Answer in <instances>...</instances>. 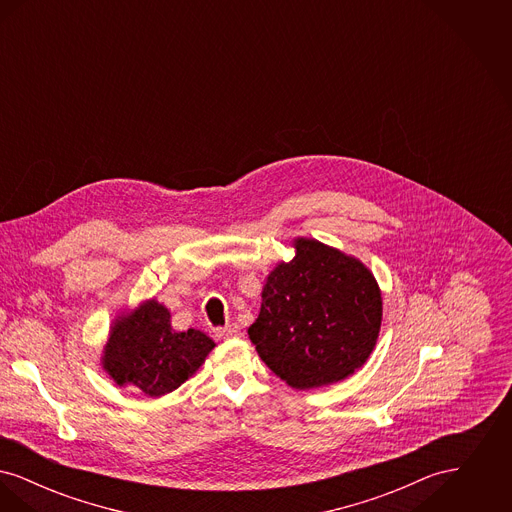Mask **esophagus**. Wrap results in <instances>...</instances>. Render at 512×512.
I'll list each match as a JSON object with an SVG mask.
<instances>
[{
	"mask_svg": "<svg viewBox=\"0 0 512 512\" xmlns=\"http://www.w3.org/2000/svg\"><path fill=\"white\" fill-rule=\"evenodd\" d=\"M217 336L224 338V340H228V338H242V330H240V326L236 322H232V324L217 330Z\"/></svg>",
	"mask_w": 512,
	"mask_h": 512,
	"instance_id": "obj_1",
	"label": "esophagus"
}]
</instances>
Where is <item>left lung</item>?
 Here are the masks:
<instances>
[{
	"instance_id": "1",
	"label": "left lung",
	"mask_w": 512,
	"mask_h": 512,
	"mask_svg": "<svg viewBox=\"0 0 512 512\" xmlns=\"http://www.w3.org/2000/svg\"><path fill=\"white\" fill-rule=\"evenodd\" d=\"M292 261L268 272L249 340L288 386H330L365 365L382 326V290L361 259L293 238Z\"/></svg>"
}]
</instances>
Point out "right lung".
Segmentation results:
<instances>
[{"label":"right lung","mask_w":512,"mask_h":512,"mask_svg":"<svg viewBox=\"0 0 512 512\" xmlns=\"http://www.w3.org/2000/svg\"><path fill=\"white\" fill-rule=\"evenodd\" d=\"M213 349L201 330L176 332L171 311L151 297L113 318L99 365L119 388L161 397L192 378Z\"/></svg>","instance_id":"right-lung-1"}]
</instances>
